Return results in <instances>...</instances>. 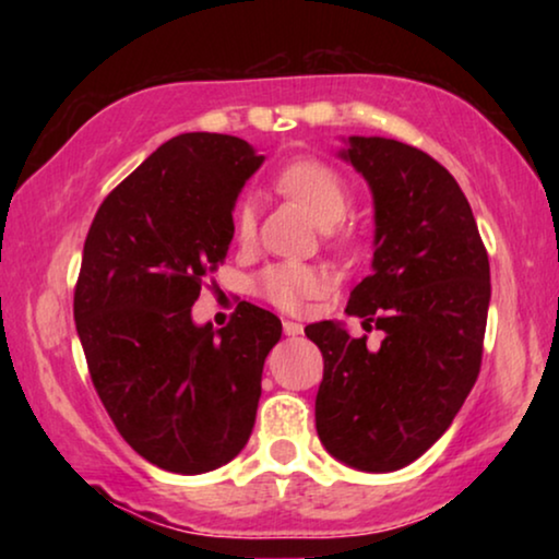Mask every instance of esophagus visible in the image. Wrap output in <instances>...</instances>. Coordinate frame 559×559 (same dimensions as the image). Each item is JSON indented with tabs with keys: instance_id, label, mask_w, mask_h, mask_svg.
<instances>
[{
	"instance_id": "esophagus-1",
	"label": "esophagus",
	"mask_w": 559,
	"mask_h": 559,
	"mask_svg": "<svg viewBox=\"0 0 559 559\" xmlns=\"http://www.w3.org/2000/svg\"><path fill=\"white\" fill-rule=\"evenodd\" d=\"M282 328H285V335H300L302 333V325L295 323V320H285Z\"/></svg>"
}]
</instances>
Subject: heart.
Segmentation results:
<instances>
[{"instance_id": "b5f03b06", "label": "heart", "mask_w": 559, "mask_h": 559, "mask_svg": "<svg viewBox=\"0 0 559 559\" xmlns=\"http://www.w3.org/2000/svg\"><path fill=\"white\" fill-rule=\"evenodd\" d=\"M274 186L282 195L293 198L300 203L318 226H323L325 239L333 243L350 241L348 228H343L338 221H343L350 209V188L343 175L335 170L333 165L323 163L318 157H300L287 163L274 178ZM234 234L241 243H249L257 234V205L251 201H241L234 211ZM328 285L325 274L318 272L316 266L308 264H272L259 274L257 289L262 293L272 305L282 310H300L305 302L312 300L323 293Z\"/></svg>"}]
</instances>
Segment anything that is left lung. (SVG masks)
<instances>
[{
	"label": "left lung",
	"instance_id": "left-lung-1",
	"mask_svg": "<svg viewBox=\"0 0 559 559\" xmlns=\"http://www.w3.org/2000/svg\"><path fill=\"white\" fill-rule=\"evenodd\" d=\"M338 155L373 195L371 274L348 316L384 331L377 350L333 320L305 335L323 354L318 438L335 461L400 471L448 430L484 356L491 270L453 175L427 152L384 136H348Z\"/></svg>",
	"mask_w": 559,
	"mask_h": 559
}]
</instances>
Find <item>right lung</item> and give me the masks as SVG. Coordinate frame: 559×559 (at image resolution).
<instances>
[{"mask_svg":"<svg viewBox=\"0 0 559 559\" xmlns=\"http://www.w3.org/2000/svg\"><path fill=\"white\" fill-rule=\"evenodd\" d=\"M262 163L239 136H173L104 198L83 243L73 318L91 381L121 438L163 471H216L254 427L280 318L239 302L216 331L190 308Z\"/></svg>","mask_w":559,"mask_h":559,"instance_id":"add662e5","label":"right lung"}]
</instances>
